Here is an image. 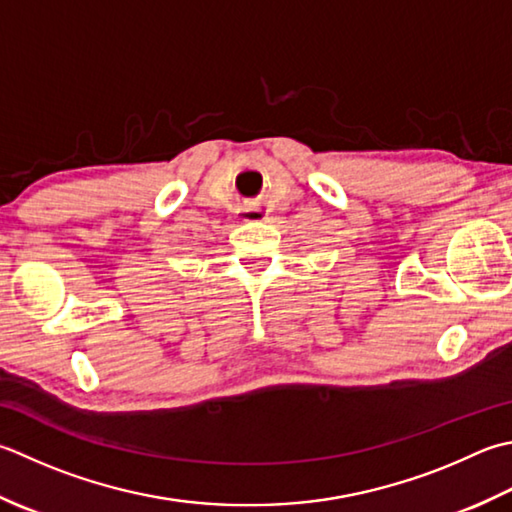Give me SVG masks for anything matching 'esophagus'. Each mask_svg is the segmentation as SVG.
I'll return each mask as SVG.
<instances>
[{"label": "esophagus", "mask_w": 512, "mask_h": 512, "mask_svg": "<svg viewBox=\"0 0 512 512\" xmlns=\"http://www.w3.org/2000/svg\"><path fill=\"white\" fill-rule=\"evenodd\" d=\"M268 217V210L262 204L248 202L237 208V219L239 222H264Z\"/></svg>", "instance_id": "34e87169"}]
</instances>
